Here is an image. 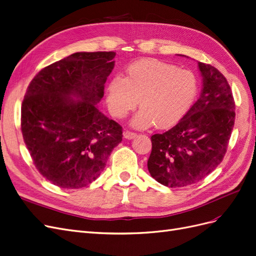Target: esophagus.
Here are the masks:
<instances>
[{
	"label": "esophagus",
	"mask_w": 256,
	"mask_h": 256,
	"mask_svg": "<svg viewBox=\"0 0 256 256\" xmlns=\"http://www.w3.org/2000/svg\"><path fill=\"white\" fill-rule=\"evenodd\" d=\"M136 132L128 131V130H126V131L124 132V138H128V140H131V138H136Z\"/></svg>",
	"instance_id": "34e87169"
}]
</instances>
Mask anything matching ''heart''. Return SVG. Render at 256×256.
I'll list each match as a JSON object with an SVG mask.
<instances>
[{
    "instance_id": "obj_1",
    "label": "heart",
    "mask_w": 256,
    "mask_h": 256,
    "mask_svg": "<svg viewBox=\"0 0 256 256\" xmlns=\"http://www.w3.org/2000/svg\"><path fill=\"white\" fill-rule=\"evenodd\" d=\"M198 80L190 70L178 68L156 59H142L130 64L124 78H113L107 102L114 116L125 118L138 104L132 126L146 129L156 125L168 128L188 114L196 100Z\"/></svg>"
}]
</instances>
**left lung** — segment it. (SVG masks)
I'll list each match as a JSON object with an SVG mask.
<instances>
[{
  "label": "left lung",
  "mask_w": 256,
  "mask_h": 256,
  "mask_svg": "<svg viewBox=\"0 0 256 256\" xmlns=\"http://www.w3.org/2000/svg\"><path fill=\"white\" fill-rule=\"evenodd\" d=\"M202 92L177 125L152 136L147 167L152 177L168 188L199 182L222 163L235 122V102L226 77L198 62Z\"/></svg>",
  "instance_id": "8db88e82"
}]
</instances>
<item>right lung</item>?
<instances>
[{"label": "right lung", "mask_w": 256, "mask_h": 256, "mask_svg": "<svg viewBox=\"0 0 256 256\" xmlns=\"http://www.w3.org/2000/svg\"><path fill=\"white\" fill-rule=\"evenodd\" d=\"M114 57V52H75L42 68L26 90L24 143L38 172L59 188H80L95 181L122 142V126L96 106Z\"/></svg>", "instance_id": "obj_1"}]
</instances>
